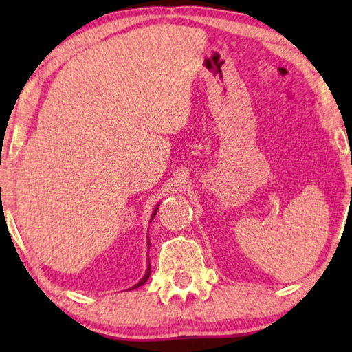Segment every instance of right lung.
<instances>
[{"label": "right lung", "mask_w": 352, "mask_h": 352, "mask_svg": "<svg viewBox=\"0 0 352 352\" xmlns=\"http://www.w3.org/2000/svg\"><path fill=\"white\" fill-rule=\"evenodd\" d=\"M0 189H1V188H0ZM157 210H158V208H157ZM157 210H155V212H153V216H152V219L155 217V214H157ZM148 245H151V242H148ZM148 276H151V264H148V269H147V272H146V275H144V278H142V279H141V281H140L138 284H135L132 289H136V287H140V285H142V284H144V283L147 281V278H148Z\"/></svg>", "instance_id": "right-lung-1"}]
</instances>
